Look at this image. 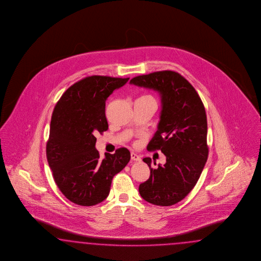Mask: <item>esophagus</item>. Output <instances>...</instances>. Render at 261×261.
<instances>
[{
  "instance_id": "obj_1",
  "label": "esophagus",
  "mask_w": 261,
  "mask_h": 261,
  "mask_svg": "<svg viewBox=\"0 0 261 261\" xmlns=\"http://www.w3.org/2000/svg\"><path fill=\"white\" fill-rule=\"evenodd\" d=\"M131 160L136 161V162H140L142 159H141V157H140L138 154H136L134 152H132V153H131Z\"/></svg>"
}]
</instances>
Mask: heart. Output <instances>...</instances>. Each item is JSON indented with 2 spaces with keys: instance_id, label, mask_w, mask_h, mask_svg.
<instances>
[{
  "instance_id": "obj_1",
  "label": "heart",
  "mask_w": 261,
  "mask_h": 261,
  "mask_svg": "<svg viewBox=\"0 0 261 261\" xmlns=\"http://www.w3.org/2000/svg\"><path fill=\"white\" fill-rule=\"evenodd\" d=\"M142 97H147V98H151V99H153V97H152L151 95H143Z\"/></svg>"
}]
</instances>
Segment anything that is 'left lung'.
Segmentation results:
<instances>
[{
  "label": "left lung",
  "instance_id": "1",
  "mask_svg": "<svg viewBox=\"0 0 261 261\" xmlns=\"http://www.w3.org/2000/svg\"><path fill=\"white\" fill-rule=\"evenodd\" d=\"M130 84L154 90L161 96L158 130L147 149L161 150L166 157V164L156 168L151 167L150 158L142 160L150 168V177L140 185L139 192L153 205H174L194 188L207 160L204 104L193 86L176 71L139 75Z\"/></svg>",
  "mask_w": 261,
  "mask_h": 261
}]
</instances>
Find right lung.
<instances>
[{
    "label": "right lung",
    "mask_w": 261,
    "mask_h": 261,
    "mask_svg": "<svg viewBox=\"0 0 261 261\" xmlns=\"http://www.w3.org/2000/svg\"><path fill=\"white\" fill-rule=\"evenodd\" d=\"M129 79L93 75L69 88L50 120L47 159L58 189L76 205H95L108 197L113 177L130 161L124 147L99 158L96 133L108 129L105 102Z\"/></svg>",
    "instance_id": "1"
}]
</instances>
